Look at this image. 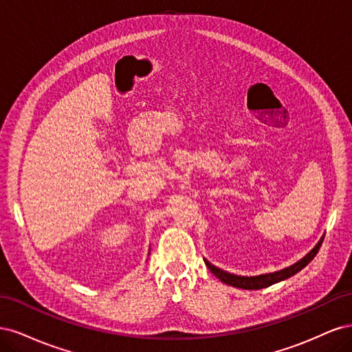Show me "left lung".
I'll return each instance as SVG.
<instances>
[{
    "instance_id": "left-lung-1",
    "label": "left lung",
    "mask_w": 352,
    "mask_h": 352,
    "mask_svg": "<svg viewBox=\"0 0 352 352\" xmlns=\"http://www.w3.org/2000/svg\"><path fill=\"white\" fill-rule=\"evenodd\" d=\"M323 239H324V235L320 238V241L316 243V247L310 252H307L301 260H298L296 263L289 265V267H285L282 270L273 272V273H264V274H258V276H241V274H233V273H229L223 269H219L206 258H204V263L210 269V272L214 274L217 279H220L223 283L239 287V289H250V291L263 289V287H267V286H272L278 282H282L285 279H289L291 276L296 274L298 272H301L305 265L316 257V254L318 252V248H320Z\"/></svg>"
}]
</instances>
